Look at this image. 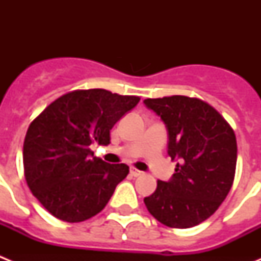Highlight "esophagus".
<instances>
[{"mask_svg":"<svg viewBox=\"0 0 261 261\" xmlns=\"http://www.w3.org/2000/svg\"><path fill=\"white\" fill-rule=\"evenodd\" d=\"M142 174H144V172H142V171H140V170H137V168H135V167H130V175H132V176L137 177V176H141Z\"/></svg>","mask_w":261,"mask_h":261,"instance_id":"esophagus-1","label":"esophagus"}]
</instances>
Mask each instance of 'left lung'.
<instances>
[{"instance_id": "1", "label": "left lung", "mask_w": 261, "mask_h": 261, "mask_svg": "<svg viewBox=\"0 0 261 261\" xmlns=\"http://www.w3.org/2000/svg\"><path fill=\"white\" fill-rule=\"evenodd\" d=\"M168 133L167 153L177 161L168 181L158 180L144 202L151 216L174 229L199 225L229 193L237 167V138L211 105L184 95L145 99Z\"/></svg>"}]
</instances>
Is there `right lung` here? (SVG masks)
Listing matches in <instances>:
<instances>
[{
	"label": "right lung",
	"instance_id": "add662e5",
	"mask_svg": "<svg viewBox=\"0 0 261 261\" xmlns=\"http://www.w3.org/2000/svg\"><path fill=\"white\" fill-rule=\"evenodd\" d=\"M140 102L103 89L75 90L50 103L27 129L24 176L52 216L82 222L102 212L129 167L94 156L90 145L110 144V130Z\"/></svg>",
	"mask_w": 261,
	"mask_h": 261
}]
</instances>
